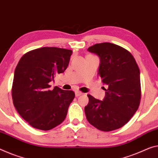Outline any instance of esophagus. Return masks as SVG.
<instances>
[{"mask_svg":"<svg viewBox=\"0 0 158 158\" xmlns=\"http://www.w3.org/2000/svg\"><path fill=\"white\" fill-rule=\"evenodd\" d=\"M75 94H76V97H79V96H81V95H82V93H81V92H80V91H76V93H75Z\"/></svg>","mask_w":158,"mask_h":158,"instance_id":"obj_1","label":"esophagus"}]
</instances>
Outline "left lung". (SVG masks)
I'll return each mask as SVG.
<instances>
[{
  "instance_id": "left-lung-1",
  "label": "left lung",
  "mask_w": 158,
  "mask_h": 158,
  "mask_svg": "<svg viewBox=\"0 0 158 158\" xmlns=\"http://www.w3.org/2000/svg\"><path fill=\"white\" fill-rule=\"evenodd\" d=\"M87 51L99 57L98 75L107 86L103 100L90 94L85 112L88 122L102 131L121 128L140 104V71L132 54L114 44H96Z\"/></svg>"
}]
</instances>
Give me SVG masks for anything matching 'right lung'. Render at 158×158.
<instances>
[{
	"label": "right lung",
	"mask_w": 158,
	"mask_h": 158,
	"mask_svg": "<svg viewBox=\"0 0 158 158\" xmlns=\"http://www.w3.org/2000/svg\"><path fill=\"white\" fill-rule=\"evenodd\" d=\"M73 52L57 47H42L25 54L15 68L12 87L15 107L33 128L48 131L61 123L75 98L72 90L49 82L63 73Z\"/></svg>",
	"instance_id": "1"
}]
</instances>
